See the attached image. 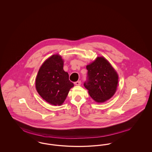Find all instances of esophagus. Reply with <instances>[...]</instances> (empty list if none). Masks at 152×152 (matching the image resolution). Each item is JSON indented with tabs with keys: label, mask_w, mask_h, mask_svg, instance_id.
I'll return each mask as SVG.
<instances>
[{
	"label": "esophagus",
	"mask_w": 152,
	"mask_h": 152,
	"mask_svg": "<svg viewBox=\"0 0 152 152\" xmlns=\"http://www.w3.org/2000/svg\"><path fill=\"white\" fill-rule=\"evenodd\" d=\"M81 81H77V82H74V84H75V85H77V86H80V85H81Z\"/></svg>",
	"instance_id": "1"
}]
</instances>
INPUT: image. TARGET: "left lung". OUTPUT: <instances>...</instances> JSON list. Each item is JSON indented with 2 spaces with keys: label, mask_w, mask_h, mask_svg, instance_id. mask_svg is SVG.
<instances>
[{
  "label": "left lung",
  "mask_w": 152,
  "mask_h": 152,
  "mask_svg": "<svg viewBox=\"0 0 152 152\" xmlns=\"http://www.w3.org/2000/svg\"><path fill=\"white\" fill-rule=\"evenodd\" d=\"M87 80L84 86L91 98L97 102L109 100L116 91L118 75L111 64L104 57L96 59L86 66Z\"/></svg>",
  "instance_id": "1"
}]
</instances>
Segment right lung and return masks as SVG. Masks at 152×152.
<instances>
[{
    "label": "right lung",
    "instance_id": "1",
    "mask_svg": "<svg viewBox=\"0 0 152 152\" xmlns=\"http://www.w3.org/2000/svg\"><path fill=\"white\" fill-rule=\"evenodd\" d=\"M63 70V60L59 55H53L45 61L36 78V88L41 97L54 105H61L66 100L73 83Z\"/></svg>",
    "mask_w": 152,
    "mask_h": 152
}]
</instances>
